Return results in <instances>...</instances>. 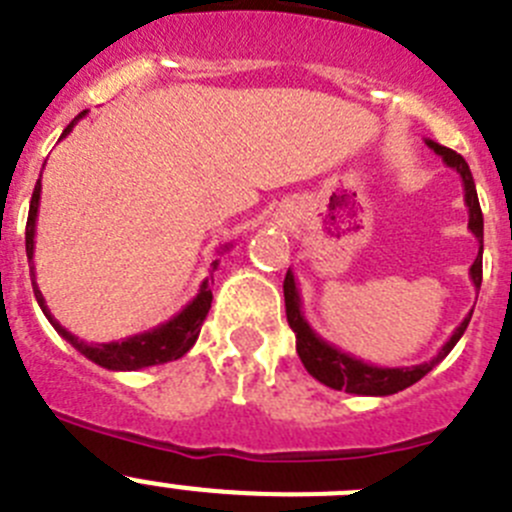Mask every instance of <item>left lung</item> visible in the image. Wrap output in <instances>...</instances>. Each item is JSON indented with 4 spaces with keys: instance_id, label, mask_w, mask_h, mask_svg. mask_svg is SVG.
<instances>
[{
    "instance_id": "left-lung-1",
    "label": "left lung",
    "mask_w": 512,
    "mask_h": 512,
    "mask_svg": "<svg viewBox=\"0 0 512 512\" xmlns=\"http://www.w3.org/2000/svg\"><path fill=\"white\" fill-rule=\"evenodd\" d=\"M426 147L434 149V152L444 159V164L452 167V170H457L459 177H462L464 203H467V210H470V223H467V228H470V231L475 233L477 241H480V253H477L475 264L470 266V279L477 287V292H480L482 210H480V200H477L475 180H472V172L470 167H467V162H464L462 154H457L454 149L442 147V144L437 142H431V139H426ZM284 304H287L289 327H292L294 335H297V353L299 358H302L307 373L312 375V378H317L320 383H325V386L335 388V391L355 393V396H391V393H398L403 391V388L414 386V383L421 381V378L434 368V365H439L449 353H452V348L459 342V337L464 335V330H467L472 317V312L464 317L462 325L452 332V337L444 342L442 350H439L429 363L403 365V368H381V365L365 363V360L353 358V355L345 353V350L335 348L332 342L322 340V337L309 327V322L304 320L302 299H299L297 279H294L292 269L287 271V279H284Z\"/></svg>"
}]
</instances>
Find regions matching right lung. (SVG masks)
Returning a JSON list of instances; mask_svg holds the SVG:
<instances>
[{"label": "right lung", "mask_w": 512, "mask_h": 512, "mask_svg": "<svg viewBox=\"0 0 512 512\" xmlns=\"http://www.w3.org/2000/svg\"><path fill=\"white\" fill-rule=\"evenodd\" d=\"M86 114L88 111H81V114L75 116V119L65 126L60 139L68 137L70 131H73V126L78 124ZM40 192H42V185L40 180H37L35 190H32L30 215H27V231H25V248H27V259H30V264H32V256H35V223H37V208H40ZM220 251H228V246H223ZM210 269L213 271L218 269V259L210 264ZM213 271H210V279H213ZM30 276H32V292H35L37 304H40L42 314L50 320V325L55 327V332H58L60 337H65V340H68L78 353L86 355L88 360H93L96 365L109 370H139V368H149V365H162V363H170V360L182 358V355L195 345V340H198L200 327H203L205 317H208L210 302H213L210 279H205L203 284H200L195 299H192L185 309H180L172 320L162 322V325H157L154 330L139 332V335H131L119 342H86V340H78L73 332L65 330V327L55 320L53 314H50L48 304H45V297H42L40 287H37V281H35V266H30Z\"/></svg>", "instance_id": "add662e5"}]
</instances>
